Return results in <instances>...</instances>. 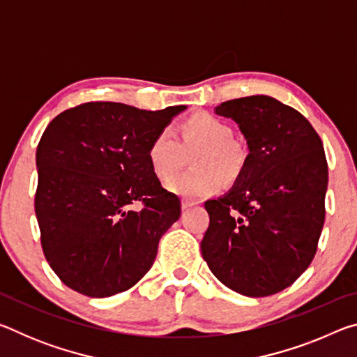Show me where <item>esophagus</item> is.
Returning <instances> with one entry per match:
<instances>
[{
  "label": "esophagus",
  "instance_id": "esophagus-1",
  "mask_svg": "<svg viewBox=\"0 0 357 357\" xmlns=\"http://www.w3.org/2000/svg\"><path fill=\"white\" fill-rule=\"evenodd\" d=\"M193 206H197V203L189 202V200H183V202H181V208H183V211H187V209H190V208H193Z\"/></svg>",
  "mask_w": 357,
  "mask_h": 357
}]
</instances>
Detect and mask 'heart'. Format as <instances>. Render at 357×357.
<instances>
[{
    "instance_id": "1",
    "label": "heart",
    "mask_w": 357,
    "mask_h": 357,
    "mask_svg": "<svg viewBox=\"0 0 357 357\" xmlns=\"http://www.w3.org/2000/svg\"><path fill=\"white\" fill-rule=\"evenodd\" d=\"M234 130L227 121L211 113H195L181 126V142L172 128L160 129L148 146V162L160 181L177 171L182 149L201 151L194 158L198 171L178 175L167 183V189L187 200H202L214 195L222 185V175L236 178L245 164V151L233 140Z\"/></svg>"
}]
</instances>
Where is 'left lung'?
<instances>
[{
	"instance_id": "1",
	"label": "left lung",
	"mask_w": 357,
	"mask_h": 357,
	"mask_svg": "<svg viewBox=\"0 0 357 357\" xmlns=\"http://www.w3.org/2000/svg\"><path fill=\"white\" fill-rule=\"evenodd\" d=\"M249 155L225 195L204 203L202 255L223 285L249 298L282 291L309 268L324 225L323 142L294 108L269 96L222 102Z\"/></svg>"
}]
</instances>
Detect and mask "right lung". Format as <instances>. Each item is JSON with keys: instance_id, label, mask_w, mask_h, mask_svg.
I'll return each mask as SVG.
<instances>
[{"instance_id": "1", "label": "right lung", "mask_w": 357, "mask_h": 357, "mask_svg": "<svg viewBox=\"0 0 357 357\" xmlns=\"http://www.w3.org/2000/svg\"><path fill=\"white\" fill-rule=\"evenodd\" d=\"M185 105L148 112L118 102L69 108L36 151L40 244L64 285L108 298L135 285L179 219L181 202L148 162L154 135ZM140 204V210H134Z\"/></svg>"}]
</instances>
